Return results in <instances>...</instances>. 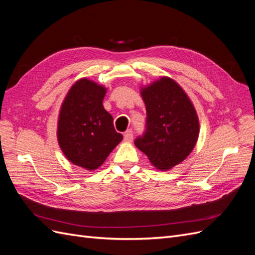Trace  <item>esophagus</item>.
Instances as JSON below:
<instances>
[{
  "label": "esophagus",
  "instance_id": "esophagus-1",
  "mask_svg": "<svg viewBox=\"0 0 255 255\" xmlns=\"http://www.w3.org/2000/svg\"><path fill=\"white\" fill-rule=\"evenodd\" d=\"M123 136H125V137H123V140H125L126 142H132L133 141V132H132V129H128Z\"/></svg>",
  "mask_w": 255,
  "mask_h": 255
}]
</instances>
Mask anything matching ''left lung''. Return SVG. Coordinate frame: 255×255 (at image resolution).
<instances>
[{"mask_svg": "<svg viewBox=\"0 0 255 255\" xmlns=\"http://www.w3.org/2000/svg\"><path fill=\"white\" fill-rule=\"evenodd\" d=\"M146 121L135 145L159 170H169L194 150L199 136L198 115L182 87L163 76L141 88Z\"/></svg>", "mask_w": 255, "mask_h": 255, "instance_id": "1", "label": "left lung"}]
</instances>
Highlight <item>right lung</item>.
<instances>
[{
    "label": "right lung",
    "instance_id": "1",
    "mask_svg": "<svg viewBox=\"0 0 255 255\" xmlns=\"http://www.w3.org/2000/svg\"><path fill=\"white\" fill-rule=\"evenodd\" d=\"M106 88L87 79L72 85L60 107L57 139L72 164L95 170L101 166L123 136L103 107Z\"/></svg>",
    "mask_w": 255,
    "mask_h": 255
}]
</instances>
